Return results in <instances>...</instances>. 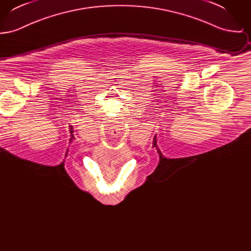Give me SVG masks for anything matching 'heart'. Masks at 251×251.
Segmentation results:
<instances>
[{
    "instance_id": "b5f03b06",
    "label": "heart",
    "mask_w": 251,
    "mask_h": 251,
    "mask_svg": "<svg viewBox=\"0 0 251 251\" xmlns=\"http://www.w3.org/2000/svg\"><path fill=\"white\" fill-rule=\"evenodd\" d=\"M96 162H97L100 166H103V165H108V166H110V165H111V159H108L107 162H106L105 158H102V159L99 158V159H97V160H96Z\"/></svg>"
}]
</instances>
